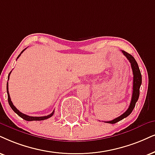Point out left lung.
Segmentation results:
<instances>
[{
  "label": "left lung",
  "mask_w": 155,
  "mask_h": 155,
  "mask_svg": "<svg viewBox=\"0 0 155 155\" xmlns=\"http://www.w3.org/2000/svg\"><path fill=\"white\" fill-rule=\"evenodd\" d=\"M123 54L126 56L129 61L130 62L131 66H132V69L133 72V91H132V100H131L130 107L127 110L125 111L124 114L119 116L117 118L113 119V120L109 121H105L106 123H109V124H115V123L118 122L119 121L121 120V119L126 118L129 115L132 113L133 109L135 107V104L136 102L137 101L139 97H140V88L141 84H142V75H141V72L139 68L138 64L137 63L136 60L133 57L132 55L128 54V53L125 52L124 51H121Z\"/></svg>",
  "instance_id": "left-lung-1"
}]
</instances>
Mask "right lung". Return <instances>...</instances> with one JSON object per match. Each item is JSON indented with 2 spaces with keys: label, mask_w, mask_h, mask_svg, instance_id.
<instances>
[{
  "label": "right lung",
  "mask_w": 155,
  "mask_h": 155,
  "mask_svg": "<svg viewBox=\"0 0 155 155\" xmlns=\"http://www.w3.org/2000/svg\"><path fill=\"white\" fill-rule=\"evenodd\" d=\"M25 49H26V48H25V49H23L22 51H21V54H19L18 56V57H17V59L19 58V56H21V54H22V53L24 51ZM11 71L10 72L9 74H8V80L9 79V76H10V74H11ZM6 88H7V94H8V104H9L10 107H11V109H12L14 111L15 113H16L19 117H21V118H23V119H25V120H26V121H41V120H44V119L50 118L51 117H52L53 115H54V111H53V112L51 114L47 115V116H44V117H31V116H28V115L25 114H23L22 112H21L20 111L18 110V109H16V107H15V106L13 104L12 101H11V97H10V94H9V93H8V82H7V87H6Z\"/></svg>",
  "instance_id": "1"
}]
</instances>
